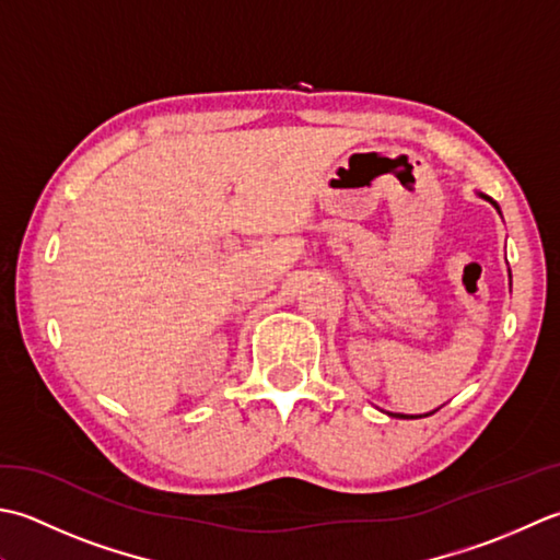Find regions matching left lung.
I'll list each match as a JSON object with an SVG mask.
<instances>
[{
    "label": "left lung",
    "mask_w": 560,
    "mask_h": 560,
    "mask_svg": "<svg viewBox=\"0 0 560 560\" xmlns=\"http://www.w3.org/2000/svg\"><path fill=\"white\" fill-rule=\"evenodd\" d=\"M481 198H486L488 202H493V205H495V208H498V202H495L493 198H488V196H483V192H481ZM498 212H500V210H498ZM401 418H408V416H401ZM410 418H413V416H410ZM418 418H420V416H418Z\"/></svg>",
    "instance_id": "1"
}]
</instances>
